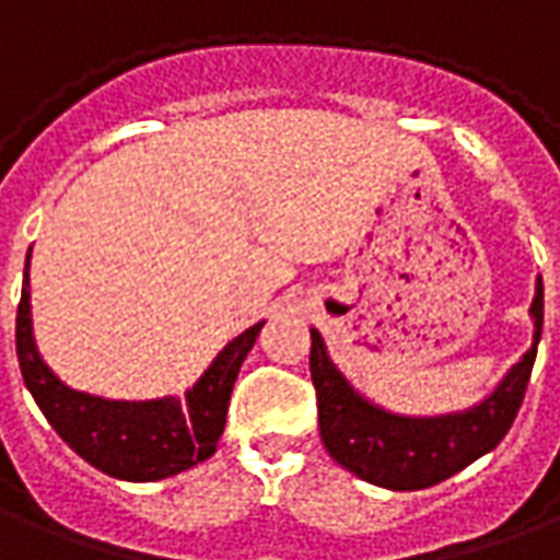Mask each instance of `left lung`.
<instances>
[{
  "instance_id": "left-lung-1",
  "label": "left lung",
  "mask_w": 560,
  "mask_h": 560,
  "mask_svg": "<svg viewBox=\"0 0 560 560\" xmlns=\"http://www.w3.org/2000/svg\"><path fill=\"white\" fill-rule=\"evenodd\" d=\"M534 341L504 381L468 411L441 417H401L363 399L332 365L320 332L312 329V384L317 425L327 453L360 480L393 492L429 489L501 444L516 420L542 332V279L534 288Z\"/></svg>"
}]
</instances>
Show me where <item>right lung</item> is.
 <instances>
[{"label":"right lung","instance_id":"add662e5","mask_svg":"<svg viewBox=\"0 0 560 560\" xmlns=\"http://www.w3.org/2000/svg\"><path fill=\"white\" fill-rule=\"evenodd\" d=\"M32 252V248H30ZM264 320L224 345L185 399L114 401L66 387L47 369L32 336L30 257L23 269V293L18 305V360L32 399L42 408L56 434L92 468L107 477L149 482L195 468L215 453L228 420L233 381L255 348Z\"/></svg>","mask_w":560,"mask_h":560}]
</instances>
